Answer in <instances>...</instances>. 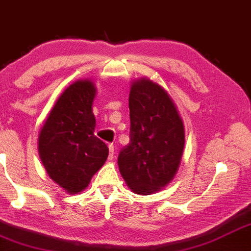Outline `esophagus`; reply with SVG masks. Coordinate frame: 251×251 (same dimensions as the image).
<instances>
[{
  "label": "esophagus",
  "instance_id": "obj_1",
  "mask_svg": "<svg viewBox=\"0 0 251 251\" xmlns=\"http://www.w3.org/2000/svg\"><path fill=\"white\" fill-rule=\"evenodd\" d=\"M108 151H110V153H108V160H112L114 158V146L112 144L108 145Z\"/></svg>",
  "mask_w": 251,
  "mask_h": 251
}]
</instances>
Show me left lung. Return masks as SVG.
Here are the masks:
<instances>
[{
  "label": "left lung",
  "mask_w": 251,
  "mask_h": 251,
  "mask_svg": "<svg viewBox=\"0 0 251 251\" xmlns=\"http://www.w3.org/2000/svg\"><path fill=\"white\" fill-rule=\"evenodd\" d=\"M129 143L118 166L132 192L149 195L167 185L180 165L185 129L168 93L150 79L132 84L128 98Z\"/></svg>",
  "instance_id": "8db88e82"
}]
</instances>
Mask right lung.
<instances>
[{
    "label": "right lung",
    "mask_w": 251,
    "mask_h": 251,
    "mask_svg": "<svg viewBox=\"0 0 251 251\" xmlns=\"http://www.w3.org/2000/svg\"><path fill=\"white\" fill-rule=\"evenodd\" d=\"M96 87L90 80L71 84L45 120L38 152L49 176L70 194L85 189L106 161L108 147L95 135L92 102Z\"/></svg>",
    "instance_id": "obj_1"
}]
</instances>
